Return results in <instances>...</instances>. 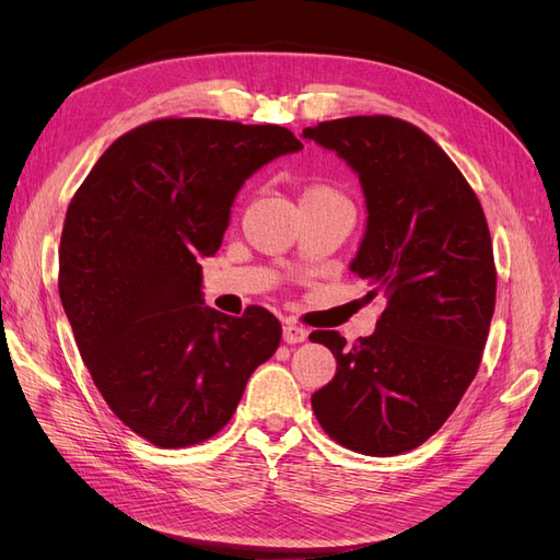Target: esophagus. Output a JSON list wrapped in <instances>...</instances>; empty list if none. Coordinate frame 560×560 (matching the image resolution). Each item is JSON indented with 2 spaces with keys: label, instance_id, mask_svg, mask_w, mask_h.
Wrapping results in <instances>:
<instances>
[{
  "label": "esophagus",
  "instance_id": "esophagus-1",
  "mask_svg": "<svg viewBox=\"0 0 560 560\" xmlns=\"http://www.w3.org/2000/svg\"><path fill=\"white\" fill-rule=\"evenodd\" d=\"M282 338H284L287 343H303L308 338V331L303 329V327H299L296 322H284Z\"/></svg>",
  "mask_w": 560,
  "mask_h": 560
}]
</instances>
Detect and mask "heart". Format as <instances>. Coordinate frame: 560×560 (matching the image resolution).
I'll return each instance as SVG.
<instances>
[{"label":"heart","instance_id":"heart-1","mask_svg":"<svg viewBox=\"0 0 560 560\" xmlns=\"http://www.w3.org/2000/svg\"><path fill=\"white\" fill-rule=\"evenodd\" d=\"M313 200H346V196L338 189H334L331 184H311L303 189L301 206L303 202H313Z\"/></svg>","mask_w":560,"mask_h":560}]
</instances>
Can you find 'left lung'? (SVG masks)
I'll return each instance as SVG.
<instances>
[{
	"label": "left lung",
	"mask_w": 560,
	"mask_h": 560,
	"mask_svg": "<svg viewBox=\"0 0 560 560\" xmlns=\"http://www.w3.org/2000/svg\"><path fill=\"white\" fill-rule=\"evenodd\" d=\"M303 138L360 175L369 217L350 270L385 299L358 343L311 334L336 358L313 411L336 444L399 455L444 425L479 371L498 287L486 214L446 151L401 118H336Z\"/></svg>",
	"instance_id": "1"
}]
</instances>
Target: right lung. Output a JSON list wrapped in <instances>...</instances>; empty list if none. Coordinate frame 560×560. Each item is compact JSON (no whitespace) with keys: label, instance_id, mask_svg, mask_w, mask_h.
<instances>
[{"label":"right lung","instance_id":"right-lung-1","mask_svg":"<svg viewBox=\"0 0 560 560\" xmlns=\"http://www.w3.org/2000/svg\"><path fill=\"white\" fill-rule=\"evenodd\" d=\"M303 149L282 126L156 118L97 159L65 214L58 290L116 418L159 448L206 442L280 346L273 313L202 306L200 259L261 165Z\"/></svg>","mask_w":560,"mask_h":560}]
</instances>
